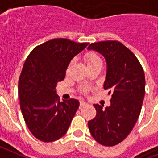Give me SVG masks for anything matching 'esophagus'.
Instances as JSON below:
<instances>
[{"label": "esophagus", "instance_id": "obj_1", "mask_svg": "<svg viewBox=\"0 0 158 158\" xmlns=\"http://www.w3.org/2000/svg\"><path fill=\"white\" fill-rule=\"evenodd\" d=\"M86 105H87V104H86V102H83V101H81V102H79V109L83 108V106H85Z\"/></svg>", "mask_w": 158, "mask_h": 158}]
</instances>
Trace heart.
<instances>
[{
	"instance_id": "heart-1",
	"label": "heart",
	"mask_w": 158,
	"mask_h": 158,
	"mask_svg": "<svg viewBox=\"0 0 158 158\" xmlns=\"http://www.w3.org/2000/svg\"><path fill=\"white\" fill-rule=\"evenodd\" d=\"M83 58H84L85 62L87 63V67L94 65V64H98V63H101V60H100L99 56L96 54L94 52H93V51H88V52H87L84 54ZM74 64V60H71V62L68 64V68H67V72L69 71V70L71 69V66H72V64ZM88 90H89V87H83L81 88L80 90L82 94H86V93L88 91Z\"/></svg>"
}]
</instances>
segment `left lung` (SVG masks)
Wrapping results in <instances>:
<instances>
[{
  "mask_svg": "<svg viewBox=\"0 0 158 158\" xmlns=\"http://www.w3.org/2000/svg\"><path fill=\"white\" fill-rule=\"evenodd\" d=\"M88 49L105 57L107 71L104 89L112 94L109 107L102 109L94 104L96 116L88 122V128L96 142L113 146L128 136L139 117L145 96V73L135 55L118 41L92 43Z\"/></svg>",
  "mask_w": 158,
  "mask_h": 158,
  "instance_id": "left-lung-1",
  "label": "left lung"
}]
</instances>
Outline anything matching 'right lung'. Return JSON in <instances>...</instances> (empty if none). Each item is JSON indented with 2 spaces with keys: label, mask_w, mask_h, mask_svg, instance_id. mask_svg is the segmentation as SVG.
I'll list each match as a JSON object with an SVG mask.
<instances>
[{
  "label": "right lung",
  "mask_w": 158,
  "mask_h": 158,
  "mask_svg": "<svg viewBox=\"0 0 158 158\" xmlns=\"http://www.w3.org/2000/svg\"><path fill=\"white\" fill-rule=\"evenodd\" d=\"M88 44L57 38L36 46L26 59L18 83L20 109L30 132L41 142H54L68 131L79 101L60 102L56 87L71 59Z\"/></svg>",
  "instance_id": "add662e5"
}]
</instances>
